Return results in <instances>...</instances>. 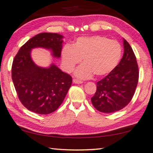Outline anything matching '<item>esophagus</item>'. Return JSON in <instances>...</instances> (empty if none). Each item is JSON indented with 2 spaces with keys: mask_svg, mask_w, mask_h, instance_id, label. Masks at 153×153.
<instances>
[{
  "mask_svg": "<svg viewBox=\"0 0 153 153\" xmlns=\"http://www.w3.org/2000/svg\"><path fill=\"white\" fill-rule=\"evenodd\" d=\"M73 82H74L76 83V84H82V83L83 82L82 81L79 80V79H74V80H73Z\"/></svg>",
  "mask_w": 153,
  "mask_h": 153,
  "instance_id": "34e87169",
  "label": "esophagus"
}]
</instances>
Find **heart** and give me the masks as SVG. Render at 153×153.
<instances>
[{"instance_id":"1","label":"heart","mask_w":153,"mask_h":153,"mask_svg":"<svg viewBox=\"0 0 153 153\" xmlns=\"http://www.w3.org/2000/svg\"><path fill=\"white\" fill-rule=\"evenodd\" d=\"M62 55L68 71H72L83 58L84 64L77 68L75 74L79 78L86 79L93 74L101 77L112 71L121 58L122 48L117 41L104 36H81L72 46L65 45Z\"/></svg>"}]
</instances>
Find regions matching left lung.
<instances>
[{"label": "left lung", "mask_w": 153, "mask_h": 153, "mask_svg": "<svg viewBox=\"0 0 153 153\" xmlns=\"http://www.w3.org/2000/svg\"><path fill=\"white\" fill-rule=\"evenodd\" d=\"M124 54L117 67L96 83L91 102L98 111L113 113L129 104L139 81V67L132 47L123 40Z\"/></svg>", "instance_id": "8db88e82"}]
</instances>
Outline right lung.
<instances>
[{
    "label": "right lung",
    "mask_w": 153,
    "mask_h": 153,
    "mask_svg": "<svg viewBox=\"0 0 153 153\" xmlns=\"http://www.w3.org/2000/svg\"><path fill=\"white\" fill-rule=\"evenodd\" d=\"M63 36L43 33L30 39L13 59L12 78L19 99L28 110L48 114L57 109L71 87L72 77L52 64L39 67L30 57L32 48L50 49L55 57L61 56Z\"/></svg>",
    "instance_id": "add662e5"
}]
</instances>
